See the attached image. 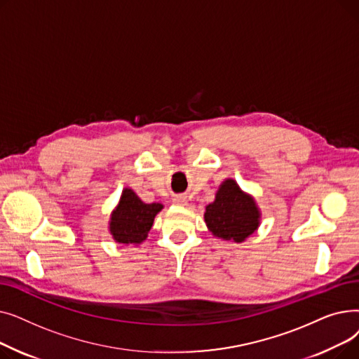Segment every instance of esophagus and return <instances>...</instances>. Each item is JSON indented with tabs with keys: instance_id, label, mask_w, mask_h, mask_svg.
<instances>
[{
	"instance_id": "obj_1",
	"label": "esophagus",
	"mask_w": 359,
	"mask_h": 359,
	"mask_svg": "<svg viewBox=\"0 0 359 359\" xmlns=\"http://www.w3.org/2000/svg\"><path fill=\"white\" fill-rule=\"evenodd\" d=\"M173 203L175 205H180V206H184L187 203V199L184 196H175L173 198Z\"/></svg>"
}]
</instances>
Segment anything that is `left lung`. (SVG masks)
<instances>
[{
  "mask_svg": "<svg viewBox=\"0 0 359 359\" xmlns=\"http://www.w3.org/2000/svg\"><path fill=\"white\" fill-rule=\"evenodd\" d=\"M260 214L255 201L229 179L217 192L215 201L206 206L205 222L214 236L236 243L244 241L259 227Z\"/></svg>",
  "mask_w": 359,
  "mask_h": 359,
  "instance_id": "left-lung-1",
  "label": "left lung"
}]
</instances>
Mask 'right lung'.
I'll return each instance as SVG.
<instances>
[{
    "mask_svg": "<svg viewBox=\"0 0 359 359\" xmlns=\"http://www.w3.org/2000/svg\"><path fill=\"white\" fill-rule=\"evenodd\" d=\"M163 210L161 203H144L134 191L122 192L118 208L110 218V233L118 243L138 244L153 227L154 217Z\"/></svg>",
    "mask_w": 359,
    "mask_h": 359,
    "instance_id": "right-lung-1",
    "label": "right lung"
}]
</instances>
